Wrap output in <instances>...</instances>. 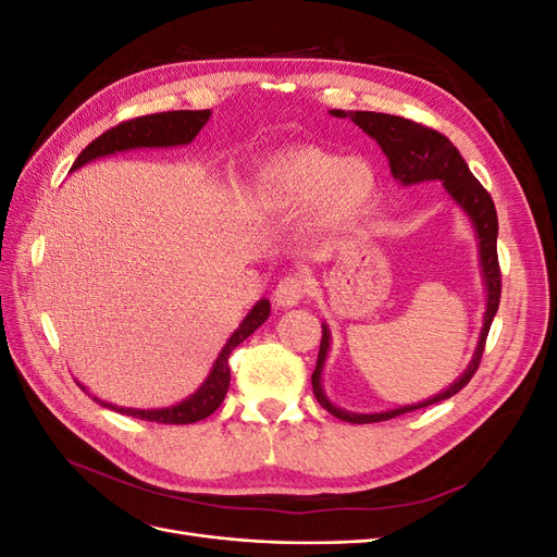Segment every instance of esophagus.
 Listing matches in <instances>:
<instances>
[{"label":"esophagus","mask_w":557,"mask_h":557,"mask_svg":"<svg viewBox=\"0 0 557 557\" xmlns=\"http://www.w3.org/2000/svg\"><path fill=\"white\" fill-rule=\"evenodd\" d=\"M311 290V281L301 274H288L283 276L274 290V305L281 309H288L299 305Z\"/></svg>","instance_id":"34e87169"}]
</instances>
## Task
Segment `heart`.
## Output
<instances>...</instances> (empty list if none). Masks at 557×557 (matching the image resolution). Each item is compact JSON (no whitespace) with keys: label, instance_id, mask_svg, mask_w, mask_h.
Segmentation results:
<instances>
[{"label":"heart","instance_id":"b5f03b06","mask_svg":"<svg viewBox=\"0 0 557 557\" xmlns=\"http://www.w3.org/2000/svg\"><path fill=\"white\" fill-rule=\"evenodd\" d=\"M379 176L362 158H339L318 146H295L267 158L256 174L262 211H299L315 205L320 225L344 227L374 205Z\"/></svg>","mask_w":557,"mask_h":557}]
</instances>
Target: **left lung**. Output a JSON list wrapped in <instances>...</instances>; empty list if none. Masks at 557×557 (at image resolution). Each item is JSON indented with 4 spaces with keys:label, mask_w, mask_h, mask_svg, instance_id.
<instances>
[{
    "label": "left lung",
    "mask_w": 557,
    "mask_h": 557,
    "mask_svg": "<svg viewBox=\"0 0 557 557\" xmlns=\"http://www.w3.org/2000/svg\"><path fill=\"white\" fill-rule=\"evenodd\" d=\"M330 113L336 117H350L352 123H356L364 134H369V137L381 146V150L387 158V164H391V174L397 183L416 185L423 181H442L444 190L450 195V199L469 215V221L474 225L476 239H479L481 276L485 285L483 327L479 334L476 350L474 356H471L467 369L440 395L418 404H407V407L381 411V413H352V411L339 409L336 404L330 401V397L323 391V369L330 352V327L323 323V339H320L318 362L311 374L313 395L320 401V407L327 409L339 420H346V423H358V425L381 423V420H391L401 413L425 409L430 404L453 397L455 393L462 391V387L471 381V376L476 374L483 348H485V336L491 332L493 318L499 307V295H502V274H499V262H497V211L493 205V197L487 195V190L474 178V174L469 172L460 150L455 148L444 134L391 113L339 111V109H332Z\"/></svg>",
    "instance_id": "obj_1"
}]
</instances>
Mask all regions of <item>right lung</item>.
Instances as JSON below:
<instances>
[{"mask_svg": "<svg viewBox=\"0 0 557 557\" xmlns=\"http://www.w3.org/2000/svg\"><path fill=\"white\" fill-rule=\"evenodd\" d=\"M209 117H211L209 109H205V111H166V113L134 117V121L111 127L109 132L102 134V137H97L92 144L83 148L72 170H78V166L88 164L97 158L123 153V150L188 146L197 137L199 129L207 125ZM269 311H272L269 299L256 301V307L246 313L242 325L230 334V339L225 342L223 350L218 352V358L211 367L209 376L205 379V383H201L197 391L190 397H185L183 401L172 404V407H164V409H127V407H115V404L104 401L99 397H92V399L102 404V407H107V409L141 418V420H150V423L188 425V423H197V420H205L207 416H211L218 407H221L225 395H227L230 352L237 348L244 339H248V336L264 323V320L269 318ZM83 391L88 393V387H83Z\"/></svg>", "mask_w": 557, "mask_h": 557, "instance_id": "right-lung-1", "label": "right lung"}]
</instances>
